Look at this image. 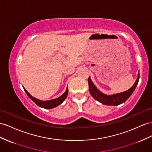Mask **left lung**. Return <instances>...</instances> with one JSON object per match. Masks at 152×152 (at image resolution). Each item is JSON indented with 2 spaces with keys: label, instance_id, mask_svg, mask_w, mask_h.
Returning a JSON list of instances; mask_svg holds the SVG:
<instances>
[{
  "label": "left lung",
  "instance_id": "8db88e82",
  "mask_svg": "<svg viewBox=\"0 0 152 152\" xmlns=\"http://www.w3.org/2000/svg\"><path fill=\"white\" fill-rule=\"evenodd\" d=\"M139 72L138 73L137 78L136 80L135 83L130 89H128L126 91H124L123 92L118 93V94L112 95H106L104 94L102 92H100L98 89L96 88L94 83H92L91 77H89L88 79L89 92H90L93 98L96 99L98 102L102 103V104L110 106L119 105V104L125 102L129 98V97L132 95V93L134 92L136 87H137L139 82Z\"/></svg>",
  "mask_w": 152,
  "mask_h": 152
}]
</instances>
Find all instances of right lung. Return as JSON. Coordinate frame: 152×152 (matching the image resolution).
<instances>
[{"mask_svg": "<svg viewBox=\"0 0 152 152\" xmlns=\"http://www.w3.org/2000/svg\"><path fill=\"white\" fill-rule=\"evenodd\" d=\"M24 89L27 95L29 97L30 99H31L34 103H35L38 106L42 108H46V109H50V108H53L58 105H60V104H61L62 102H63L66 99V98L67 97L68 92H69L68 87H67L64 94H63L61 96H60L59 98L51 99V100H49V101H41L35 98H34V97H33L24 88Z\"/></svg>", "mask_w": 152, "mask_h": 152, "instance_id": "right-lung-1", "label": "right lung"}]
</instances>
